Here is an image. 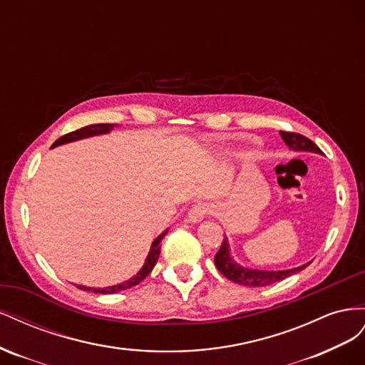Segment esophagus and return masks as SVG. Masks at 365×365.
<instances>
[{
    "label": "esophagus",
    "instance_id": "1",
    "mask_svg": "<svg viewBox=\"0 0 365 365\" xmlns=\"http://www.w3.org/2000/svg\"><path fill=\"white\" fill-rule=\"evenodd\" d=\"M210 213H213V205H212V204H208V202H197V204L190 210L189 220H190V222H193V224L201 222V220H202L207 215H210Z\"/></svg>",
    "mask_w": 365,
    "mask_h": 365
}]
</instances>
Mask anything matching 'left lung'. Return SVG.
I'll return each instance as SVG.
<instances>
[{
  "label": "left lung",
  "mask_w": 365,
  "mask_h": 365,
  "mask_svg": "<svg viewBox=\"0 0 365 365\" xmlns=\"http://www.w3.org/2000/svg\"><path fill=\"white\" fill-rule=\"evenodd\" d=\"M283 141L286 143L291 150L294 152H314V153H323L314 141L306 138L304 135L295 134V132H280ZM311 263V262H309ZM309 263L300 264L297 268L291 269H282V271H267V269H252L239 264L230 252V244L227 236L224 237L222 245H220L219 251L215 256V264L220 274H224L225 277L231 282L250 286V288H259V286H268L272 283H277L280 280H284L289 275H294L297 272L303 271Z\"/></svg>",
  "instance_id": "8db88e82"
}]
</instances>
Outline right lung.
Segmentation results:
<instances>
[{"label": "right lung", "instance_id": "add662e5", "mask_svg": "<svg viewBox=\"0 0 365 365\" xmlns=\"http://www.w3.org/2000/svg\"><path fill=\"white\" fill-rule=\"evenodd\" d=\"M115 125H111V123H98V125H90V126H85L82 129H77L74 132H70V134L61 137L59 140H56L53 143L51 148H58L61 145H67V143H73V141H77V140H83V138H90V137H94V135H103V134H109L114 129ZM118 126V125H117ZM168 230H164L163 233L152 242L150 245V250H149V254L148 257L145 260V264H143L141 269L134 275V277L128 279L126 282H121L118 284H114V286H106V288H90V286H83V284H76L77 288L82 289V291H88V292H94V294H115V292H120V291H125V289H129L132 288V286L138 284L141 280H145L149 272L153 269V267H155V263L160 257V242L163 240V237L168 235Z\"/></svg>", "mask_w": 365, "mask_h": 365}]
</instances>
